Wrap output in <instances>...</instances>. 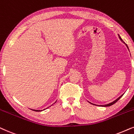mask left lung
I'll use <instances>...</instances> for the list:
<instances>
[{"instance_id": "8db88e82", "label": "left lung", "mask_w": 134, "mask_h": 134, "mask_svg": "<svg viewBox=\"0 0 134 134\" xmlns=\"http://www.w3.org/2000/svg\"><path fill=\"white\" fill-rule=\"evenodd\" d=\"M118 37H119V39H120L121 40H122V38H121L120 37V36H119V35H118ZM126 46H127V48H128V49H129V48H128V46L127 45V44H126ZM123 94H122V95H121V96H119V97L118 98V99H116L115 100H114V101H113L112 102H111V103H108V104H105V105H99V106H100V107H110V106H111V105H113L114 103H115L118 100L120 99V98L122 97V96H123ZM90 103H91V102H90ZM91 103V104H92V103ZM93 105H94V104H93Z\"/></svg>"}]
</instances>
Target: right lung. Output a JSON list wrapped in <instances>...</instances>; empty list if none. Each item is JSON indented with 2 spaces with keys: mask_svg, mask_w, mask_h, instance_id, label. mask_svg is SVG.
<instances>
[{
  "mask_svg": "<svg viewBox=\"0 0 134 134\" xmlns=\"http://www.w3.org/2000/svg\"><path fill=\"white\" fill-rule=\"evenodd\" d=\"M56 102H55V103H56ZM49 107H48V108H49ZM45 110V109H44V110ZM34 110V111H43V110Z\"/></svg>",
  "mask_w": 134,
  "mask_h": 134,
  "instance_id": "add662e5",
  "label": "right lung"
}]
</instances>
